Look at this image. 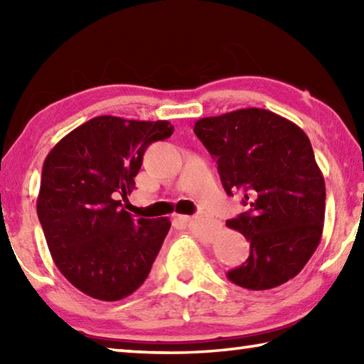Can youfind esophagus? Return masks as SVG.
I'll return each mask as SVG.
<instances>
[{"instance_id": "esophagus-1", "label": "esophagus", "mask_w": 364, "mask_h": 364, "mask_svg": "<svg viewBox=\"0 0 364 364\" xmlns=\"http://www.w3.org/2000/svg\"><path fill=\"white\" fill-rule=\"evenodd\" d=\"M175 220L180 221V223H189V221L194 220V217H189V215H176Z\"/></svg>"}]
</instances>
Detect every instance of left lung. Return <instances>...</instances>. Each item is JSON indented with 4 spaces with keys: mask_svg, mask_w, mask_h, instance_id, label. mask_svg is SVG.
Returning <instances> with one entry per match:
<instances>
[{
    "mask_svg": "<svg viewBox=\"0 0 364 364\" xmlns=\"http://www.w3.org/2000/svg\"><path fill=\"white\" fill-rule=\"evenodd\" d=\"M196 136L217 159L225 191L242 193L249 210L228 220L250 242V255L228 279L250 291L297 276L323 234L326 186L310 139L271 110L249 107L194 123Z\"/></svg>",
    "mask_w": 364,
    "mask_h": 364,
    "instance_id": "1",
    "label": "left lung"
}]
</instances>
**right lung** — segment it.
Returning <instances> with one entry per match:
<instances>
[{
    "label": "right lung",
    "mask_w": 364,
    "mask_h": 364,
    "mask_svg": "<svg viewBox=\"0 0 364 364\" xmlns=\"http://www.w3.org/2000/svg\"><path fill=\"white\" fill-rule=\"evenodd\" d=\"M167 120L95 117L59 141L45 159L36 213L60 273L90 297L132 295L151 273L170 230L168 218H136L119 197L154 141L171 136Z\"/></svg>",
    "instance_id": "1"
}]
</instances>
